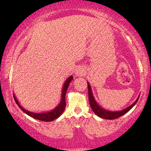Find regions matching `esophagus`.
Listing matches in <instances>:
<instances>
[{
  "label": "esophagus",
  "mask_w": 151,
  "mask_h": 151,
  "mask_svg": "<svg viewBox=\"0 0 151 151\" xmlns=\"http://www.w3.org/2000/svg\"><path fill=\"white\" fill-rule=\"evenodd\" d=\"M76 73L77 76H82L85 75V70H84V69H82V68H78V69L76 70Z\"/></svg>",
  "instance_id": "34e87169"
}]
</instances>
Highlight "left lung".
<instances>
[{
  "label": "left lung",
  "mask_w": 151,
  "mask_h": 151,
  "mask_svg": "<svg viewBox=\"0 0 151 151\" xmlns=\"http://www.w3.org/2000/svg\"><path fill=\"white\" fill-rule=\"evenodd\" d=\"M88 100H89V104L90 106L93 111L96 113V114L99 116L100 117H102V118L106 119H115L118 118V117H121L122 115H124L125 113H127L128 111L131 110V109L133 108L136 103H137L138 99H139V97H138L137 100L135 102L133 103V104L131 105V106L128 107V108L124 109V110L121 111H116V112H111V111H108L104 110L102 108H101L100 106H98V104H97L96 100H94L93 96L91 89L90 85L88 84Z\"/></svg>",
  "instance_id": "1"
}]
</instances>
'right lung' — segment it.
Here are the masks:
<instances>
[{
	"instance_id": "1",
	"label": "right lung",
	"mask_w": 151,
	"mask_h": 151,
	"mask_svg": "<svg viewBox=\"0 0 151 151\" xmlns=\"http://www.w3.org/2000/svg\"><path fill=\"white\" fill-rule=\"evenodd\" d=\"M72 80H73V77H72V76H70V77L66 80L63 88V92H62L61 102L60 103L58 106L54 110L51 111L50 112L43 113H35L29 112V111L25 110V109H24L21 106H20V104L18 102V100H16L15 96H14V100H15V102L16 104H17L18 106H19V108L21 109L23 112L25 113L26 114L29 115L30 117H32L33 118H35L36 119H38V120L44 121V122L53 121L54 120V119H57L58 117L60 116V115L63 113L64 110H65V106H66V101H65L66 93H67V91L68 86L69 85V83L71 82Z\"/></svg>"
}]
</instances>
